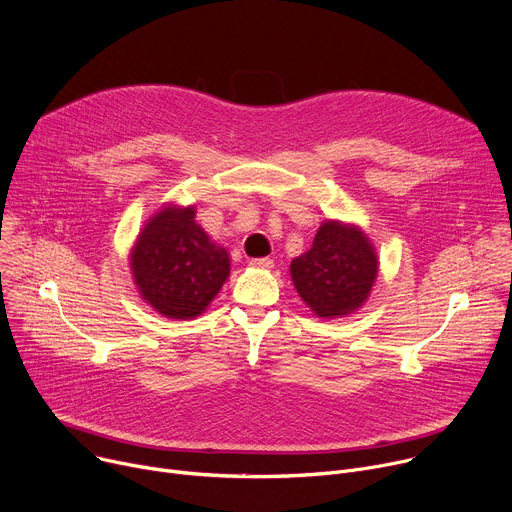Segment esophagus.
<instances>
[{
	"label": "esophagus",
	"instance_id": "34e87169",
	"mask_svg": "<svg viewBox=\"0 0 512 512\" xmlns=\"http://www.w3.org/2000/svg\"><path fill=\"white\" fill-rule=\"evenodd\" d=\"M251 267H257V269H271L273 267V259L269 257H261V259H251L249 261Z\"/></svg>",
	"mask_w": 512,
	"mask_h": 512
}]
</instances>
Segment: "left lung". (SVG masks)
Listing matches in <instances>:
<instances>
[{
	"mask_svg": "<svg viewBox=\"0 0 512 512\" xmlns=\"http://www.w3.org/2000/svg\"><path fill=\"white\" fill-rule=\"evenodd\" d=\"M300 298L318 318H342L369 300L379 261L356 225L324 221L312 249L289 265Z\"/></svg>",
	"mask_w": 512,
	"mask_h": 512,
	"instance_id": "1",
	"label": "left lung"
}]
</instances>
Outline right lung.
<instances>
[{"instance_id":"right-lung-1","label":"right lung","mask_w":512,"mask_h":512,"mask_svg":"<svg viewBox=\"0 0 512 512\" xmlns=\"http://www.w3.org/2000/svg\"><path fill=\"white\" fill-rule=\"evenodd\" d=\"M129 265L141 300L172 320L200 316L231 273L227 249L196 223V208L176 204L143 225Z\"/></svg>"}]
</instances>
